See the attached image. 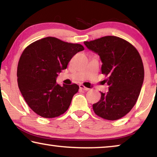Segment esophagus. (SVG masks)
Returning <instances> with one entry per match:
<instances>
[{
  "instance_id": "34e87169",
  "label": "esophagus",
  "mask_w": 157,
  "mask_h": 157,
  "mask_svg": "<svg viewBox=\"0 0 157 157\" xmlns=\"http://www.w3.org/2000/svg\"><path fill=\"white\" fill-rule=\"evenodd\" d=\"M79 88L81 89V90H85V91H89V90H90V89L87 88V87H86V86H85L83 85H79Z\"/></svg>"
}]
</instances>
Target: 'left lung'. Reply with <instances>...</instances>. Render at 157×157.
Segmentation results:
<instances>
[{
	"label": "left lung",
	"instance_id": "left-lung-1",
	"mask_svg": "<svg viewBox=\"0 0 157 157\" xmlns=\"http://www.w3.org/2000/svg\"><path fill=\"white\" fill-rule=\"evenodd\" d=\"M90 50L100 56L101 72L109 92L93 104L98 116L116 121L129 113L136 104L143 84L144 71L141 56L134 46L125 39L106 36L84 42Z\"/></svg>",
	"mask_w": 157,
	"mask_h": 157
}]
</instances>
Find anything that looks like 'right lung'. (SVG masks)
<instances>
[{
    "label": "right lung",
    "instance_id": "obj_1",
    "mask_svg": "<svg viewBox=\"0 0 157 157\" xmlns=\"http://www.w3.org/2000/svg\"><path fill=\"white\" fill-rule=\"evenodd\" d=\"M83 50L81 44L48 36L33 42L23 51L17 65L18 86L28 106L37 115L52 118L68 109L79 86H60L56 78L58 72L66 69L71 58Z\"/></svg>",
    "mask_w": 157,
    "mask_h": 157
}]
</instances>
